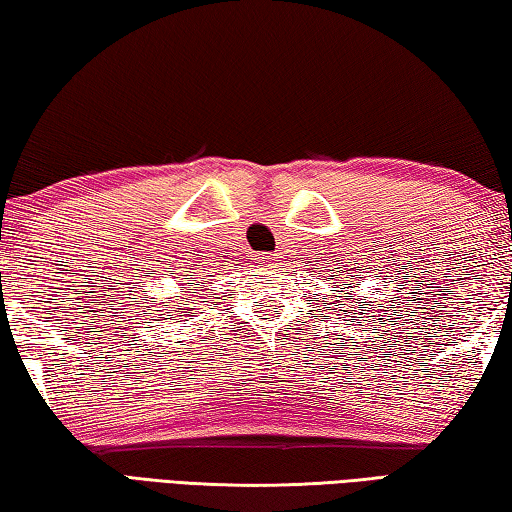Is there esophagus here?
I'll use <instances>...</instances> for the list:
<instances>
[{"label": "esophagus", "mask_w": 512, "mask_h": 512, "mask_svg": "<svg viewBox=\"0 0 512 512\" xmlns=\"http://www.w3.org/2000/svg\"><path fill=\"white\" fill-rule=\"evenodd\" d=\"M271 259H273L271 253H257V255H255V262H257V264H266V262H271Z\"/></svg>", "instance_id": "obj_1"}]
</instances>
